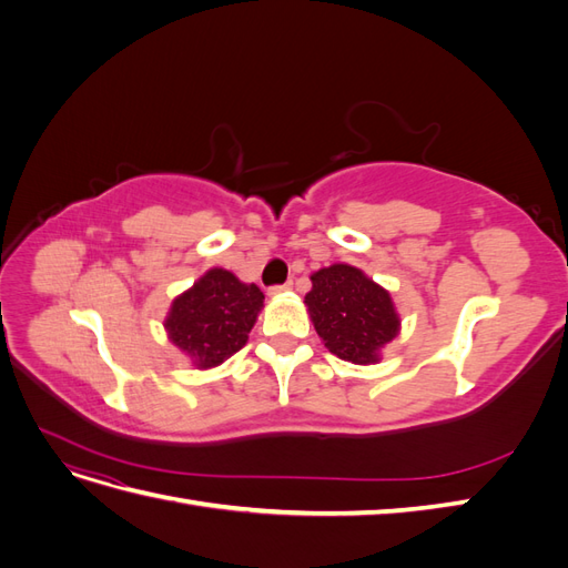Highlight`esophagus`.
Instances as JSON below:
<instances>
[{
	"instance_id": "esophagus-1",
	"label": "esophagus",
	"mask_w": 568,
	"mask_h": 568,
	"mask_svg": "<svg viewBox=\"0 0 568 568\" xmlns=\"http://www.w3.org/2000/svg\"><path fill=\"white\" fill-rule=\"evenodd\" d=\"M291 286H294L291 282L280 284V286H272V288H270V296H282V294H286V291H291Z\"/></svg>"
}]
</instances>
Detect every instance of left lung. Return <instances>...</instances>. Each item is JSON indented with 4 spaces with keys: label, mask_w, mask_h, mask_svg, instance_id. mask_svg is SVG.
I'll return each instance as SVG.
<instances>
[{
    "label": "left lung",
    "mask_w": 568,
    "mask_h": 568,
    "mask_svg": "<svg viewBox=\"0 0 568 568\" xmlns=\"http://www.w3.org/2000/svg\"><path fill=\"white\" fill-rule=\"evenodd\" d=\"M305 294L315 332L329 353L353 365H376L382 351L400 334V315L388 291L348 263L311 274Z\"/></svg>",
    "instance_id": "1"
}]
</instances>
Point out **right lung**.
Segmentation results:
<instances>
[{"mask_svg": "<svg viewBox=\"0 0 568 568\" xmlns=\"http://www.w3.org/2000/svg\"><path fill=\"white\" fill-rule=\"evenodd\" d=\"M263 291L230 270L211 267L180 294L163 320L168 338L196 369H213L242 351L263 311Z\"/></svg>", "mask_w": 568, "mask_h": 568, "instance_id": "1", "label": "right lung"}]
</instances>
